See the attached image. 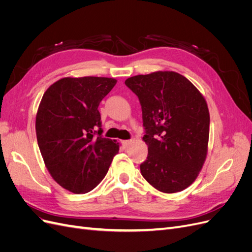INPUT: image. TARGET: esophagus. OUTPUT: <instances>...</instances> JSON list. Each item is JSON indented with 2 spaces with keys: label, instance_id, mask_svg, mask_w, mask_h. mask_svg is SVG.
<instances>
[{
  "label": "esophagus",
  "instance_id": "obj_1",
  "mask_svg": "<svg viewBox=\"0 0 252 252\" xmlns=\"http://www.w3.org/2000/svg\"><path fill=\"white\" fill-rule=\"evenodd\" d=\"M131 143H132V140H125V141H122V144H123L125 147H128L129 145H130Z\"/></svg>",
  "mask_w": 252,
  "mask_h": 252
}]
</instances>
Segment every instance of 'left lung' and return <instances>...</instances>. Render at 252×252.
<instances>
[{
  "instance_id": "8db88e82",
  "label": "left lung",
  "mask_w": 252,
  "mask_h": 252,
  "mask_svg": "<svg viewBox=\"0 0 252 252\" xmlns=\"http://www.w3.org/2000/svg\"><path fill=\"white\" fill-rule=\"evenodd\" d=\"M125 84L142 106L143 140L148 145L142 175L159 191H182L195 181L207 156V103L191 82L174 71L134 75Z\"/></svg>"
}]
</instances>
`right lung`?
I'll return each mask as SVG.
<instances>
[{
	"mask_svg": "<svg viewBox=\"0 0 252 252\" xmlns=\"http://www.w3.org/2000/svg\"><path fill=\"white\" fill-rule=\"evenodd\" d=\"M116 84L112 78H63L41 100L35 118L41 155L53 180L73 193L100 184L119 152L116 140L102 136L97 109Z\"/></svg>",
	"mask_w": 252,
	"mask_h": 252,
	"instance_id": "1",
	"label": "right lung"
}]
</instances>
